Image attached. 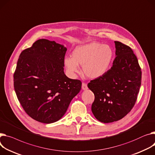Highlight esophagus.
Listing matches in <instances>:
<instances>
[{
	"instance_id": "1",
	"label": "esophagus",
	"mask_w": 155,
	"mask_h": 155,
	"mask_svg": "<svg viewBox=\"0 0 155 155\" xmlns=\"http://www.w3.org/2000/svg\"><path fill=\"white\" fill-rule=\"evenodd\" d=\"M81 88H82V90H87V89H88V87H87V85L86 84H85V83H82Z\"/></svg>"
}]
</instances>
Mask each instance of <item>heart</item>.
Segmentation results:
<instances>
[{"label":"heart","instance_id":"obj_1","mask_svg":"<svg viewBox=\"0 0 155 155\" xmlns=\"http://www.w3.org/2000/svg\"><path fill=\"white\" fill-rule=\"evenodd\" d=\"M113 55L109 45L93 42L77 47L72 53L73 58H65L64 63L71 74H79L78 65H80L83 67L87 77L95 79L104 76L108 71Z\"/></svg>","mask_w":155,"mask_h":155}]
</instances>
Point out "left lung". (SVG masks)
<instances>
[{
  "mask_svg": "<svg viewBox=\"0 0 155 155\" xmlns=\"http://www.w3.org/2000/svg\"><path fill=\"white\" fill-rule=\"evenodd\" d=\"M116 57L111 68L88 87L95 95L91 111L102 123H111L125 117L135 105L141 82V71L132 49L115 41Z\"/></svg>",
  "mask_w": 155,
  "mask_h": 155,
  "instance_id": "8db88e82",
  "label": "left lung"
}]
</instances>
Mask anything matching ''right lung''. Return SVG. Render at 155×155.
<instances>
[{
	"label": "right lung",
	"mask_w": 155,
	"mask_h": 155,
	"mask_svg": "<svg viewBox=\"0 0 155 155\" xmlns=\"http://www.w3.org/2000/svg\"><path fill=\"white\" fill-rule=\"evenodd\" d=\"M67 48L55 41L39 39L20 54L14 74L17 98L27 114L44 123L59 120L81 82L64 73Z\"/></svg>",
	"instance_id": "1"
}]
</instances>
